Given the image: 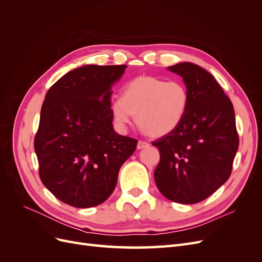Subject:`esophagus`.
<instances>
[{"instance_id": "obj_1", "label": "esophagus", "mask_w": 262, "mask_h": 262, "mask_svg": "<svg viewBox=\"0 0 262 262\" xmlns=\"http://www.w3.org/2000/svg\"><path fill=\"white\" fill-rule=\"evenodd\" d=\"M147 146H149V144L147 143V142H145V141H139V142H138V148H139V149L145 148V147H147Z\"/></svg>"}]
</instances>
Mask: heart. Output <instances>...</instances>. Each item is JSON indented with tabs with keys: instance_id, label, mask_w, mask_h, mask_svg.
<instances>
[{
	"instance_id": "obj_1",
	"label": "heart",
	"mask_w": 262,
	"mask_h": 262,
	"mask_svg": "<svg viewBox=\"0 0 262 262\" xmlns=\"http://www.w3.org/2000/svg\"><path fill=\"white\" fill-rule=\"evenodd\" d=\"M189 107V93L184 83L140 76L121 90V97L110 102L113 120L124 130L137 115L139 128L149 137H163L184 120Z\"/></svg>"
}]
</instances>
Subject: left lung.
Wrapping results in <instances>:
<instances>
[{
  "label": "left lung",
  "instance_id": "8db88e82",
  "mask_svg": "<svg viewBox=\"0 0 262 262\" xmlns=\"http://www.w3.org/2000/svg\"><path fill=\"white\" fill-rule=\"evenodd\" d=\"M168 70L184 78L189 107L175 130L153 142L161 156L154 178L165 198L193 204L231 176L239 145L234 107L213 75L199 66L184 62Z\"/></svg>",
  "mask_w": 262,
  "mask_h": 262
}]
</instances>
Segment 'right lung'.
Segmentation results:
<instances>
[{
	"mask_svg": "<svg viewBox=\"0 0 262 262\" xmlns=\"http://www.w3.org/2000/svg\"><path fill=\"white\" fill-rule=\"evenodd\" d=\"M126 66H84L47 92L34 146L39 176L49 191L74 208L106 201L138 140L119 136L110 112L112 84Z\"/></svg>",
	"mask_w": 262,
	"mask_h": 262,
	"instance_id": "obj_1",
	"label": "right lung"
}]
</instances>
